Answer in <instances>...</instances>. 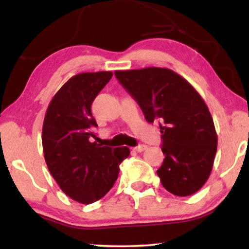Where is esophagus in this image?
<instances>
[{
    "mask_svg": "<svg viewBox=\"0 0 249 249\" xmlns=\"http://www.w3.org/2000/svg\"><path fill=\"white\" fill-rule=\"evenodd\" d=\"M146 149H147L146 144H139V146L134 148V150L137 151V152H142V151H143V150H146Z\"/></svg>",
    "mask_w": 249,
    "mask_h": 249,
    "instance_id": "obj_1",
    "label": "esophagus"
}]
</instances>
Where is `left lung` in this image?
<instances>
[{
  "label": "left lung",
  "instance_id": "8db88e82",
  "mask_svg": "<svg viewBox=\"0 0 249 249\" xmlns=\"http://www.w3.org/2000/svg\"><path fill=\"white\" fill-rule=\"evenodd\" d=\"M114 74L148 123L159 122L165 158L157 174L163 187L180 197L199 191L210 176L218 143L213 120L200 94L169 69L147 67Z\"/></svg>",
  "mask_w": 249,
  "mask_h": 249
}]
</instances>
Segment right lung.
<instances>
[{
	"instance_id": "right-lung-1",
	"label": "right lung",
	"mask_w": 249,
	"mask_h": 249,
	"mask_svg": "<svg viewBox=\"0 0 249 249\" xmlns=\"http://www.w3.org/2000/svg\"><path fill=\"white\" fill-rule=\"evenodd\" d=\"M112 76V71L73 76L54 94L43 121L42 146L50 173L67 196L85 205L110 191L121 162L129 156L127 147L92 142L98 125L91 105Z\"/></svg>"
}]
</instances>
